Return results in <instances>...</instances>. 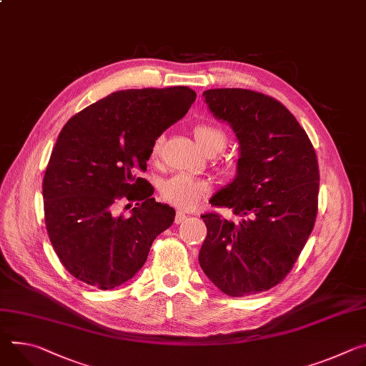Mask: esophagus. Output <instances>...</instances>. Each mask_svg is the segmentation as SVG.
<instances>
[{
    "instance_id": "34e87169",
    "label": "esophagus",
    "mask_w": 366,
    "mask_h": 366,
    "mask_svg": "<svg viewBox=\"0 0 366 366\" xmlns=\"http://www.w3.org/2000/svg\"><path fill=\"white\" fill-rule=\"evenodd\" d=\"M185 219H187V214L184 212H177V216H175V223L177 224L182 223Z\"/></svg>"
}]
</instances>
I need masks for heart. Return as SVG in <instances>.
Here are the masks:
<instances>
[{"mask_svg":"<svg viewBox=\"0 0 366 366\" xmlns=\"http://www.w3.org/2000/svg\"><path fill=\"white\" fill-rule=\"evenodd\" d=\"M195 143L204 153H217L226 144L224 132L210 124H197L192 128ZM159 140L153 146V154L159 149ZM209 191L207 182L197 179L194 177L178 174L166 179L160 185V195L164 202H168L179 209H191Z\"/></svg>","mask_w":366,"mask_h":366,"instance_id":"heart-1","label":"heart"}]
</instances>
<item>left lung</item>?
<instances>
[{"label": "left lung", "mask_w": 366, "mask_h": 366, "mask_svg": "<svg viewBox=\"0 0 366 366\" xmlns=\"http://www.w3.org/2000/svg\"><path fill=\"white\" fill-rule=\"evenodd\" d=\"M203 96L239 144L237 175L210 203L242 219L202 216L207 237L200 267L229 296L269 290L292 270L315 223V150L296 118L270 96L247 89H210Z\"/></svg>", "instance_id": "obj_1"}]
</instances>
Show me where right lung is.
<instances>
[{
    "label": "right lung",
    "instance_id": "1",
    "mask_svg": "<svg viewBox=\"0 0 366 366\" xmlns=\"http://www.w3.org/2000/svg\"><path fill=\"white\" fill-rule=\"evenodd\" d=\"M195 92L177 86L114 92L61 129L44 177L51 244L76 279L114 289L132 279L175 210L156 203L136 169H146L157 137L179 121ZM121 197L137 201L129 218L113 213Z\"/></svg>",
    "mask_w": 366,
    "mask_h": 366
}]
</instances>
